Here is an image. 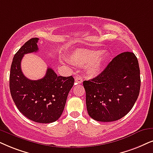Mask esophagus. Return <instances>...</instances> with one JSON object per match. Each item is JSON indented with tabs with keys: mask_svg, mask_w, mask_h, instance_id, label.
Masks as SVG:
<instances>
[{
	"mask_svg": "<svg viewBox=\"0 0 153 153\" xmlns=\"http://www.w3.org/2000/svg\"><path fill=\"white\" fill-rule=\"evenodd\" d=\"M82 82V78L80 76H77L75 78V84H81Z\"/></svg>",
	"mask_w": 153,
	"mask_h": 153,
	"instance_id": "obj_1",
	"label": "esophagus"
}]
</instances>
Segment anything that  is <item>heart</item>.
Masks as SVG:
<instances>
[{
  "label": "heart",
  "instance_id": "b5f03b06",
  "mask_svg": "<svg viewBox=\"0 0 153 153\" xmlns=\"http://www.w3.org/2000/svg\"><path fill=\"white\" fill-rule=\"evenodd\" d=\"M107 59L108 53L101 50L78 49L68 56L69 61L73 65L87 64V73L91 76L99 74Z\"/></svg>",
  "mask_w": 153,
  "mask_h": 153
}]
</instances>
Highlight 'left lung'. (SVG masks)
Returning <instances> with one entry per match:
<instances>
[{
    "label": "left lung",
    "instance_id": "left-lung-1",
    "mask_svg": "<svg viewBox=\"0 0 153 153\" xmlns=\"http://www.w3.org/2000/svg\"><path fill=\"white\" fill-rule=\"evenodd\" d=\"M86 107L97 121L119 120L131 111L139 95L140 76L138 59L132 52L114 58L97 76L83 81Z\"/></svg>",
    "mask_w": 153,
    "mask_h": 153
}]
</instances>
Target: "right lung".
Instances as JSON below:
<instances>
[{
  "instance_id": "obj_1",
  "label": "right lung",
  "mask_w": 153,
  "mask_h": 153,
  "mask_svg": "<svg viewBox=\"0 0 153 153\" xmlns=\"http://www.w3.org/2000/svg\"><path fill=\"white\" fill-rule=\"evenodd\" d=\"M38 40L30 39L15 54L10 73V90L15 105L25 117L37 123H52L62 114L74 78L72 75L58 76L51 68L39 80H32L25 76L21 61L25 54L38 51Z\"/></svg>"
}]
</instances>
